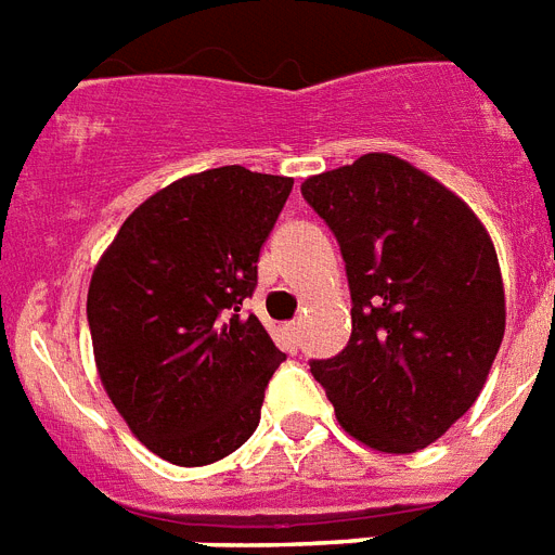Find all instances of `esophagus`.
<instances>
[{
  "instance_id": "obj_1",
  "label": "esophagus",
  "mask_w": 555,
  "mask_h": 555,
  "mask_svg": "<svg viewBox=\"0 0 555 555\" xmlns=\"http://www.w3.org/2000/svg\"><path fill=\"white\" fill-rule=\"evenodd\" d=\"M282 333H285L287 348H291V350L299 348V336H301V322H299V319H293V322L282 324Z\"/></svg>"
}]
</instances>
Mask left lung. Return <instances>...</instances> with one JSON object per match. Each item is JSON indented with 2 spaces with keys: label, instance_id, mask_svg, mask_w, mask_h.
Instances as JSON below:
<instances>
[{
  "label": "left lung",
  "instance_id": "8db88e82",
  "mask_svg": "<svg viewBox=\"0 0 555 555\" xmlns=\"http://www.w3.org/2000/svg\"><path fill=\"white\" fill-rule=\"evenodd\" d=\"M301 196L339 242L348 348L310 373L339 425L382 453H416L481 393L504 336L496 247L456 193L390 153L310 176Z\"/></svg>",
  "mask_w": 555,
  "mask_h": 555
}]
</instances>
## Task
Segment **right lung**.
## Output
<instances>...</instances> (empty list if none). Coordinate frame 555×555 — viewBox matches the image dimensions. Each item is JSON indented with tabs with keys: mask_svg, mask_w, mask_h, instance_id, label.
Listing matches in <instances>:
<instances>
[{
	"mask_svg": "<svg viewBox=\"0 0 555 555\" xmlns=\"http://www.w3.org/2000/svg\"><path fill=\"white\" fill-rule=\"evenodd\" d=\"M291 176L242 165L162 188L125 219L88 287L99 379L142 444L202 467L242 448L285 353L242 301Z\"/></svg>",
	"mask_w": 555,
	"mask_h": 555,
	"instance_id": "add662e5",
	"label": "right lung"
}]
</instances>
